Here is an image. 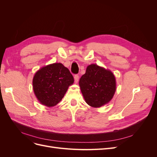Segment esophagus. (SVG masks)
Returning a JSON list of instances; mask_svg holds the SVG:
<instances>
[{
	"label": "esophagus",
	"instance_id": "esophagus-1",
	"mask_svg": "<svg viewBox=\"0 0 157 157\" xmlns=\"http://www.w3.org/2000/svg\"><path fill=\"white\" fill-rule=\"evenodd\" d=\"M78 78H79V77H78V75H75L74 76L75 82V83H76V84H77V83L78 82Z\"/></svg>",
	"mask_w": 157,
	"mask_h": 157
}]
</instances>
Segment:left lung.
Here are the masks:
<instances>
[{"mask_svg": "<svg viewBox=\"0 0 157 157\" xmlns=\"http://www.w3.org/2000/svg\"><path fill=\"white\" fill-rule=\"evenodd\" d=\"M79 86L85 101L94 108L110 101L117 88L114 74L96 64L88 66L86 73L80 78Z\"/></svg>", "mask_w": 157, "mask_h": 157, "instance_id": "left-lung-1", "label": "left lung"}]
</instances>
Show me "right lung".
Segmentation results:
<instances>
[{"mask_svg":"<svg viewBox=\"0 0 157 157\" xmlns=\"http://www.w3.org/2000/svg\"><path fill=\"white\" fill-rule=\"evenodd\" d=\"M73 82L69 70L62 63H54L36 71L33 78V88L42 105L51 107L61 101Z\"/></svg>","mask_w":157,"mask_h":157,"instance_id":"1","label":"right lung"}]
</instances>
